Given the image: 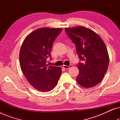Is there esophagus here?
<instances>
[{
	"label": "esophagus",
	"mask_w": 120,
	"mask_h": 120,
	"mask_svg": "<svg viewBox=\"0 0 120 120\" xmlns=\"http://www.w3.org/2000/svg\"><path fill=\"white\" fill-rule=\"evenodd\" d=\"M62 67H63V68L64 69H70V68H71L72 67V65H63V66H62Z\"/></svg>",
	"instance_id": "esophagus-1"
}]
</instances>
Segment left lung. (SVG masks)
<instances>
[{"label":"left lung","instance_id":"left-lung-1","mask_svg":"<svg viewBox=\"0 0 120 120\" xmlns=\"http://www.w3.org/2000/svg\"><path fill=\"white\" fill-rule=\"evenodd\" d=\"M67 35L75 44L82 63H79L76 82L85 88L93 87L102 80L108 70L109 57L105 44L99 35L83 26L65 28Z\"/></svg>","mask_w":120,"mask_h":120}]
</instances>
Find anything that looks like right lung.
I'll return each instance as SVG.
<instances>
[{
	"mask_svg": "<svg viewBox=\"0 0 120 120\" xmlns=\"http://www.w3.org/2000/svg\"><path fill=\"white\" fill-rule=\"evenodd\" d=\"M62 28H40L28 35L19 52V64L26 79L36 90L47 92L58 83L62 74L60 67L49 66L47 57Z\"/></svg>",
	"mask_w": 120,
	"mask_h": 120,
	"instance_id": "1",
	"label": "right lung"
}]
</instances>
